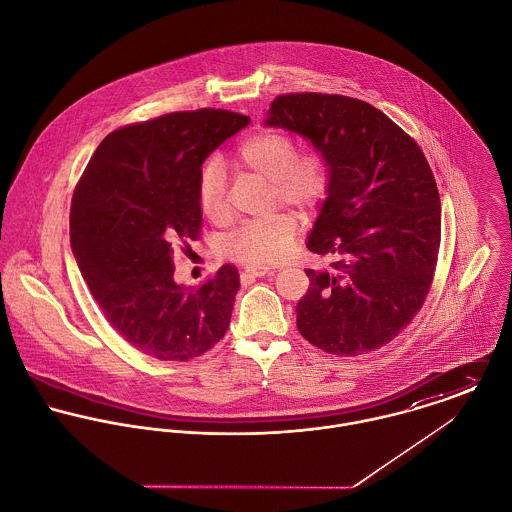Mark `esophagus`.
Here are the masks:
<instances>
[{
    "label": "esophagus",
    "mask_w": 512,
    "mask_h": 512,
    "mask_svg": "<svg viewBox=\"0 0 512 512\" xmlns=\"http://www.w3.org/2000/svg\"><path fill=\"white\" fill-rule=\"evenodd\" d=\"M266 274H270V268L266 266H246L242 272V278H262Z\"/></svg>",
    "instance_id": "esophagus-1"
}]
</instances>
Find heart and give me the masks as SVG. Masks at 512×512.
Returning <instances> with one entry per match:
<instances>
[{
  "instance_id": "1",
  "label": "heart",
  "mask_w": 512,
  "mask_h": 512,
  "mask_svg": "<svg viewBox=\"0 0 512 512\" xmlns=\"http://www.w3.org/2000/svg\"><path fill=\"white\" fill-rule=\"evenodd\" d=\"M236 163L270 181L274 205L286 203L301 213L317 209L331 189L329 155L317 147L297 151V140L288 132L266 130L246 138L236 149ZM197 201L201 213L211 222L222 224L228 220L224 169L215 159L199 173ZM295 232V215L280 211L270 219L240 226L228 238L226 252L246 266H272L290 254Z\"/></svg>"
}]
</instances>
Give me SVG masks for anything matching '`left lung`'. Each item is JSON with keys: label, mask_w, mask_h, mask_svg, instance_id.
I'll list each match as a JSON object with an SVG mask.
<instances>
[{"label": "left lung", "mask_w": 512, "mask_h": 512, "mask_svg": "<svg viewBox=\"0 0 512 512\" xmlns=\"http://www.w3.org/2000/svg\"><path fill=\"white\" fill-rule=\"evenodd\" d=\"M266 126L305 136L333 169L307 248L335 262L305 270L299 333L339 357L384 347L422 309L438 264L441 205L424 151L378 108L341 94H282Z\"/></svg>", "instance_id": "8db88e82"}]
</instances>
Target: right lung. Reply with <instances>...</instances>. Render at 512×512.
<instances>
[{
  "label": "right lung",
  "mask_w": 512,
  "mask_h": 512,
  "mask_svg": "<svg viewBox=\"0 0 512 512\" xmlns=\"http://www.w3.org/2000/svg\"><path fill=\"white\" fill-rule=\"evenodd\" d=\"M250 118L215 108L122 126L96 147L71 203L74 258L106 321L157 361H191L224 337L238 270L197 290L173 280V246L197 240V181L213 149Z\"/></svg>",
  "instance_id": "obj_1"
}]
</instances>
